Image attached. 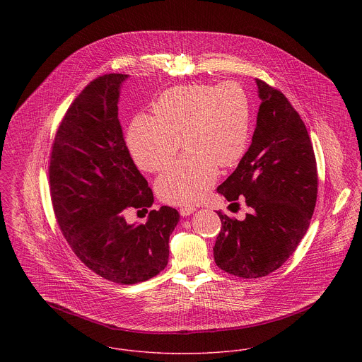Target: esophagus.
I'll use <instances>...</instances> for the list:
<instances>
[{
	"label": "esophagus",
	"mask_w": 362,
	"mask_h": 362,
	"mask_svg": "<svg viewBox=\"0 0 362 362\" xmlns=\"http://www.w3.org/2000/svg\"><path fill=\"white\" fill-rule=\"evenodd\" d=\"M195 211V207H181L180 209V214L181 216H189V214H192Z\"/></svg>",
	"instance_id": "34e87169"
}]
</instances>
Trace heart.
I'll list each match as a JSON object with an SVG mask.
<instances>
[{
  "mask_svg": "<svg viewBox=\"0 0 362 362\" xmlns=\"http://www.w3.org/2000/svg\"><path fill=\"white\" fill-rule=\"evenodd\" d=\"M155 117L138 115L128 128L127 145L139 168L157 173L178 153L187 155L156 181L163 202L195 205L218 175V165H235L251 134V102L235 81L216 86L182 85L167 89L153 104Z\"/></svg>",
  "mask_w": 362,
  "mask_h": 362,
  "instance_id": "heart-1",
  "label": "heart"
}]
</instances>
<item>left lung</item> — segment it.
Here are the masks:
<instances>
[{
	"mask_svg": "<svg viewBox=\"0 0 362 362\" xmlns=\"http://www.w3.org/2000/svg\"><path fill=\"white\" fill-rule=\"evenodd\" d=\"M259 105L252 144L234 173L217 188L228 202L243 198L244 220L217 211L221 228L213 247L216 264L243 279L277 270L310 227L317 171L304 121L287 98L257 79Z\"/></svg>",
	"mask_w": 362,
	"mask_h": 362,
	"instance_id": "obj_1",
	"label": "left lung"
}]
</instances>
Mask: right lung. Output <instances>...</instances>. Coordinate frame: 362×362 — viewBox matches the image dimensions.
I'll list each match as a JSON object with an SVG mask.
<instances>
[{"mask_svg": "<svg viewBox=\"0 0 362 362\" xmlns=\"http://www.w3.org/2000/svg\"><path fill=\"white\" fill-rule=\"evenodd\" d=\"M124 74L92 81L69 105L52 144V207L75 255L118 284H136L168 263V238L180 214L161 206L145 224H128L127 209L146 210L153 192L136 168L118 119Z\"/></svg>", "mask_w": 362, "mask_h": 362, "instance_id": "obj_1", "label": "right lung"}]
</instances>
